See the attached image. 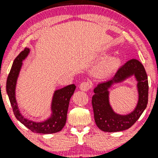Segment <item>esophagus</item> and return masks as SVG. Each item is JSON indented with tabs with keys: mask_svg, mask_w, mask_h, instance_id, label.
Listing matches in <instances>:
<instances>
[{
	"mask_svg": "<svg viewBox=\"0 0 158 158\" xmlns=\"http://www.w3.org/2000/svg\"><path fill=\"white\" fill-rule=\"evenodd\" d=\"M90 87H91V83L89 82V81H83V82L81 83L79 88L82 91H88L90 88Z\"/></svg>",
	"mask_w": 158,
	"mask_h": 158,
	"instance_id": "34e87169",
	"label": "esophagus"
}]
</instances>
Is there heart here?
<instances>
[{
    "label": "heart",
    "instance_id": "b5f03b06",
    "mask_svg": "<svg viewBox=\"0 0 158 158\" xmlns=\"http://www.w3.org/2000/svg\"><path fill=\"white\" fill-rule=\"evenodd\" d=\"M119 64H120V59L117 56H111L108 58L99 65L96 70V75L100 78L108 77L115 71Z\"/></svg>",
    "mask_w": 158,
    "mask_h": 158
}]
</instances>
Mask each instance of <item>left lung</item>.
<instances>
[{
	"label": "left lung",
	"instance_id": "8db88e82",
	"mask_svg": "<svg viewBox=\"0 0 158 158\" xmlns=\"http://www.w3.org/2000/svg\"><path fill=\"white\" fill-rule=\"evenodd\" d=\"M134 75L138 81L139 99L135 109L127 115H120L114 112L109 103L110 87L121 82ZM92 97L94 119L98 128L103 131L117 132L124 131L131 127L139 118L148 104V83L146 70L140 61L132 59L123 64L110 80L99 83L94 88Z\"/></svg>",
	"mask_w": 158,
	"mask_h": 158
}]
</instances>
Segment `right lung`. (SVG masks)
I'll return each mask as SVG.
<instances>
[{"label": "right lung", "mask_w": 158, "mask_h": 158, "mask_svg": "<svg viewBox=\"0 0 158 158\" xmlns=\"http://www.w3.org/2000/svg\"><path fill=\"white\" fill-rule=\"evenodd\" d=\"M30 49L25 48L19 54L13 61L12 68L6 80V93L10 99L12 110L18 120L34 133L52 134L60 131L66 123L69 102L76 89V85L72 84L61 89L56 90L52 97L51 117L44 122L35 123L27 119L21 115L18 108L15 99L16 81L21 70L22 61L28 56Z\"/></svg>", "instance_id": "add662e5"}]
</instances>
